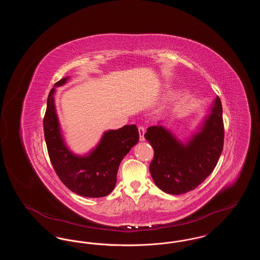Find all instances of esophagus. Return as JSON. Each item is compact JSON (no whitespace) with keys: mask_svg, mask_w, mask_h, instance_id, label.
<instances>
[{"mask_svg":"<svg viewBox=\"0 0 260 260\" xmlns=\"http://www.w3.org/2000/svg\"><path fill=\"white\" fill-rule=\"evenodd\" d=\"M138 133H139V140L140 141H143V140H145V138H144V134H145V128L143 127V126H139L138 127Z\"/></svg>","mask_w":260,"mask_h":260,"instance_id":"34e87169","label":"esophagus"}]
</instances>
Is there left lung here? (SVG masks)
<instances>
[{
    "label": "left lung",
    "instance_id": "1",
    "mask_svg": "<svg viewBox=\"0 0 260 260\" xmlns=\"http://www.w3.org/2000/svg\"><path fill=\"white\" fill-rule=\"evenodd\" d=\"M154 150L149 171L161 191L180 195L197 188L214 170L222 153V105L217 96L200 132L186 143L162 125H153L144 135Z\"/></svg>",
    "mask_w": 260,
    "mask_h": 260
}]
</instances>
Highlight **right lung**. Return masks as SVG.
Wrapping results in <instances>:
<instances>
[{
  "label": "right lung",
  "instance_id": "1",
  "mask_svg": "<svg viewBox=\"0 0 260 260\" xmlns=\"http://www.w3.org/2000/svg\"><path fill=\"white\" fill-rule=\"evenodd\" d=\"M63 78L50 89L44 117V133L51 165L62 183L76 194L101 198L110 194L117 182L120 162L139 139L136 124L105 132L99 145L86 156L73 154L65 145L55 111V87L64 85Z\"/></svg>",
  "mask_w": 260,
  "mask_h": 260
}]
</instances>
